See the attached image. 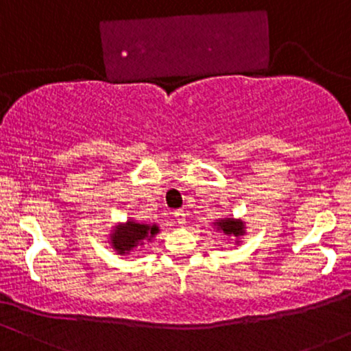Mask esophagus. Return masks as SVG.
Listing matches in <instances>:
<instances>
[{
    "mask_svg": "<svg viewBox=\"0 0 351 351\" xmlns=\"http://www.w3.org/2000/svg\"><path fill=\"white\" fill-rule=\"evenodd\" d=\"M175 219H176V223H178V224L186 223V213H184V209H176Z\"/></svg>",
    "mask_w": 351,
    "mask_h": 351,
    "instance_id": "34e87169",
    "label": "esophagus"
}]
</instances>
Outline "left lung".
Wrapping results in <instances>:
<instances>
[{
  "mask_svg": "<svg viewBox=\"0 0 351 351\" xmlns=\"http://www.w3.org/2000/svg\"><path fill=\"white\" fill-rule=\"evenodd\" d=\"M217 226L223 229V232L231 236H239L243 232V223L241 221H234V219H221L217 223Z\"/></svg>",
  "mask_w": 351,
  "mask_h": 351,
  "instance_id": "8db88e82",
  "label": "left lung"
}]
</instances>
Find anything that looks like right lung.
<instances>
[{"instance_id":"obj_1","label":"right lung","mask_w":351,"mask_h":351,"mask_svg":"<svg viewBox=\"0 0 351 351\" xmlns=\"http://www.w3.org/2000/svg\"><path fill=\"white\" fill-rule=\"evenodd\" d=\"M158 232L156 226H148V224H136L135 221H128L125 226L115 229L112 236V243L119 254H128L135 247L140 241L150 239Z\"/></svg>"}]
</instances>
